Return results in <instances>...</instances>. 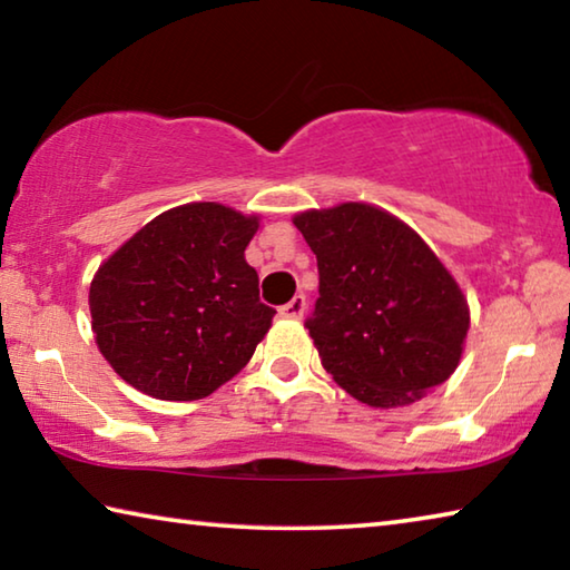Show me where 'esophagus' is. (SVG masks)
<instances>
[{
	"label": "esophagus",
	"mask_w": 570,
	"mask_h": 570,
	"mask_svg": "<svg viewBox=\"0 0 570 570\" xmlns=\"http://www.w3.org/2000/svg\"><path fill=\"white\" fill-rule=\"evenodd\" d=\"M306 312V296L304 294H296L292 302H286L282 306V316H286V320H302Z\"/></svg>",
	"instance_id": "esophagus-1"
}]
</instances>
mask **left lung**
<instances>
[{
    "mask_svg": "<svg viewBox=\"0 0 570 570\" xmlns=\"http://www.w3.org/2000/svg\"><path fill=\"white\" fill-rule=\"evenodd\" d=\"M294 226L320 266L306 330L344 392L370 407H404L458 370L468 298L417 230L352 200L302 210Z\"/></svg>",
    "mask_w": 570,
    "mask_h": 570,
    "instance_id": "8db88e82",
    "label": "left lung"
}]
</instances>
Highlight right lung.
Segmentation results:
<instances>
[{"mask_svg":"<svg viewBox=\"0 0 570 570\" xmlns=\"http://www.w3.org/2000/svg\"><path fill=\"white\" fill-rule=\"evenodd\" d=\"M258 220L210 200L186 204L100 264L88 298L95 344L130 387L200 400L248 364L276 314L246 264Z\"/></svg>","mask_w":570,"mask_h":570,"instance_id":"add662e5","label":"right lung"}]
</instances>
